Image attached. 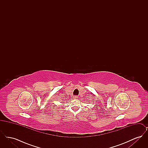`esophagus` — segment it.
<instances>
[{
    "label": "esophagus",
    "mask_w": 148,
    "mask_h": 148,
    "mask_svg": "<svg viewBox=\"0 0 148 148\" xmlns=\"http://www.w3.org/2000/svg\"><path fill=\"white\" fill-rule=\"evenodd\" d=\"M77 98H77V96H74V99H77Z\"/></svg>",
    "instance_id": "34e87169"
}]
</instances>
